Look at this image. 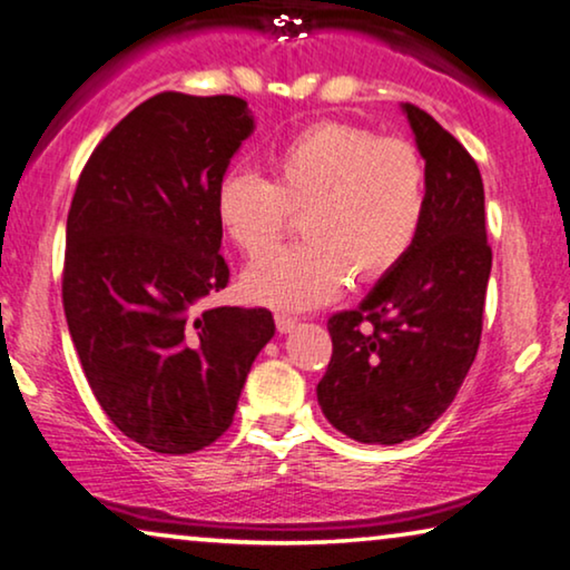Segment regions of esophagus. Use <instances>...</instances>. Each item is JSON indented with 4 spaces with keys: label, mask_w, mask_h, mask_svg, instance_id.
Segmentation results:
<instances>
[{
    "label": "esophagus",
    "mask_w": 570,
    "mask_h": 570,
    "mask_svg": "<svg viewBox=\"0 0 570 570\" xmlns=\"http://www.w3.org/2000/svg\"><path fill=\"white\" fill-rule=\"evenodd\" d=\"M296 327V320L288 315H276V331L278 333H292Z\"/></svg>",
    "instance_id": "1"
}]
</instances>
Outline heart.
I'll return each mask as SVG.
<instances>
[{"label":"heart","mask_w":570,"mask_h":570,"mask_svg":"<svg viewBox=\"0 0 570 570\" xmlns=\"http://www.w3.org/2000/svg\"><path fill=\"white\" fill-rule=\"evenodd\" d=\"M271 180L229 170L216 186V222L247 258H263L302 216L304 245L243 276V294L274 309L331 304L351 276L376 284L403 266L429 206V167L415 144L343 121L299 128L268 155Z\"/></svg>","instance_id":"1"}]
</instances>
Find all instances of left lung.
Returning a JSON list of instances; mask_svg holds the SVG:
<instances>
[{"label": "left lung", "mask_w": 570, "mask_h": 570, "mask_svg": "<svg viewBox=\"0 0 570 570\" xmlns=\"http://www.w3.org/2000/svg\"><path fill=\"white\" fill-rule=\"evenodd\" d=\"M429 167V206L403 266L358 309L327 320L333 356L317 384L325 419L362 444H400L442 415L475 362L491 245L478 163L405 102Z\"/></svg>", "instance_id": "8db88e82"}]
</instances>
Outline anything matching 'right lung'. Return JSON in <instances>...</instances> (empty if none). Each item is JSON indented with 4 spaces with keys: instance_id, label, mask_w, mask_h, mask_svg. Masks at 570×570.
<instances>
[{
    "instance_id": "obj_1",
    "label": "right lung",
    "mask_w": 570,
    "mask_h": 570,
    "mask_svg": "<svg viewBox=\"0 0 570 570\" xmlns=\"http://www.w3.org/2000/svg\"><path fill=\"white\" fill-rule=\"evenodd\" d=\"M253 131L235 95L159 92L82 167L67 216L63 315L92 395L116 429L190 454L229 429L274 335L266 307H214L229 284L216 186Z\"/></svg>"
}]
</instances>
